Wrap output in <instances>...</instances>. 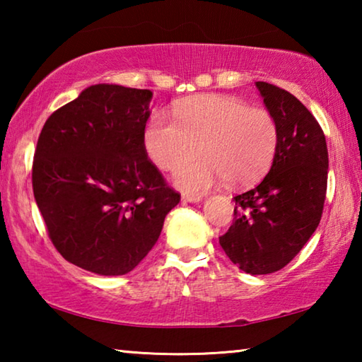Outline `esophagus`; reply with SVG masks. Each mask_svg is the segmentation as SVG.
Segmentation results:
<instances>
[{
  "label": "esophagus",
  "mask_w": 362,
  "mask_h": 362,
  "mask_svg": "<svg viewBox=\"0 0 362 362\" xmlns=\"http://www.w3.org/2000/svg\"><path fill=\"white\" fill-rule=\"evenodd\" d=\"M203 199L199 194H182L183 203H199Z\"/></svg>",
  "instance_id": "1"
}]
</instances>
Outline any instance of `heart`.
Wrapping results in <instances>:
<instances>
[{
    "label": "heart",
    "instance_id": "heart-1",
    "mask_svg": "<svg viewBox=\"0 0 362 362\" xmlns=\"http://www.w3.org/2000/svg\"><path fill=\"white\" fill-rule=\"evenodd\" d=\"M175 119L156 113L145 129V148L163 170H175L201 149L204 158L179 169L177 187L203 193L226 180L249 185L267 173L276 155L279 124L265 107L236 97L199 95L175 108Z\"/></svg>",
    "mask_w": 362,
    "mask_h": 362
}]
</instances>
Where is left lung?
<instances>
[{
	"label": "left lung",
	"mask_w": 362,
	"mask_h": 362,
	"mask_svg": "<svg viewBox=\"0 0 362 362\" xmlns=\"http://www.w3.org/2000/svg\"><path fill=\"white\" fill-rule=\"evenodd\" d=\"M265 107L276 116L279 144L269 173L235 196V217L218 243L249 274L284 268L320 225L327 189V144L320 122L297 97L257 81Z\"/></svg>",
	"instance_id": "obj_1"
}]
</instances>
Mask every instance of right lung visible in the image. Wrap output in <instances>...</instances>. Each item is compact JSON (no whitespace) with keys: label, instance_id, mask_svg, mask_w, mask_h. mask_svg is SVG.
I'll return each mask as SVG.
<instances>
[{"label":"right lung","instance_id":"right-lung-1","mask_svg":"<svg viewBox=\"0 0 362 362\" xmlns=\"http://www.w3.org/2000/svg\"><path fill=\"white\" fill-rule=\"evenodd\" d=\"M151 95L90 86L49 116L36 144L33 194L54 247L103 276L132 272L180 201L146 155Z\"/></svg>","mask_w":362,"mask_h":362}]
</instances>
